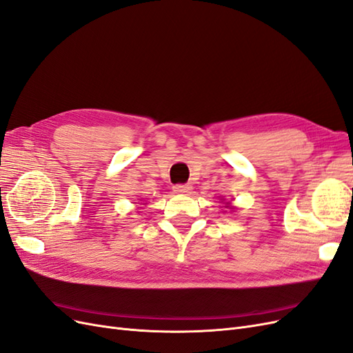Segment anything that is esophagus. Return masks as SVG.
<instances>
[{"label":"esophagus","instance_id":"obj_1","mask_svg":"<svg viewBox=\"0 0 353 353\" xmlns=\"http://www.w3.org/2000/svg\"><path fill=\"white\" fill-rule=\"evenodd\" d=\"M190 190H191V185H188V184H178L174 187L175 193H188Z\"/></svg>","mask_w":353,"mask_h":353}]
</instances>
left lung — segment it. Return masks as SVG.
Wrapping results in <instances>:
<instances>
[{
	"mask_svg": "<svg viewBox=\"0 0 353 353\" xmlns=\"http://www.w3.org/2000/svg\"><path fill=\"white\" fill-rule=\"evenodd\" d=\"M227 208H230V206H227Z\"/></svg>",
	"mask_w": 353,
	"mask_h": 353,
	"instance_id": "obj_1",
	"label": "left lung"
}]
</instances>
